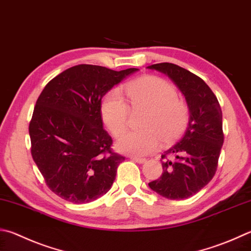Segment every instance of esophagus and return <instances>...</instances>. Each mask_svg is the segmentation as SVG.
I'll use <instances>...</instances> for the list:
<instances>
[{
  "instance_id": "esophagus-1",
  "label": "esophagus",
  "mask_w": 251,
  "mask_h": 251,
  "mask_svg": "<svg viewBox=\"0 0 251 251\" xmlns=\"http://www.w3.org/2000/svg\"><path fill=\"white\" fill-rule=\"evenodd\" d=\"M130 159L137 163H145L146 159L145 158H137V157H130Z\"/></svg>"
}]
</instances>
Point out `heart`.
Instances as JSON below:
<instances>
[{
    "mask_svg": "<svg viewBox=\"0 0 251 251\" xmlns=\"http://www.w3.org/2000/svg\"><path fill=\"white\" fill-rule=\"evenodd\" d=\"M127 97L135 110H148L144 130L127 131L117 140L118 151L141 157L157 150L160 141L172 143L183 134L190 120L186 104L177 99L175 86L158 76H144L127 85ZM129 105L122 91L115 88L105 94L101 103L104 124L114 136L125 130Z\"/></svg>",
    "mask_w": 251,
    "mask_h": 251,
    "instance_id": "obj_1",
    "label": "heart"
}]
</instances>
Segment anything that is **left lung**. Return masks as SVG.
Returning a JSON list of instances; mask_svg holds the SVG:
<instances>
[{
    "mask_svg": "<svg viewBox=\"0 0 251 251\" xmlns=\"http://www.w3.org/2000/svg\"><path fill=\"white\" fill-rule=\"evenodd\" d=\"M147 68L169 76L184 95L190 111L184 135L161 156L162 176L148 185L166 199H188L202 190L216 172L224 143L220 103L209 86L184 68L169 62ZM167 155L174 159L170 161Z\"/></svg>",
    "mask_w": 251,
    "mask_h": 251,
    "instance_id": "left-lung-1",
    "label": "left lung"
}]
</instances>
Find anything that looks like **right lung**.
<instances>
[{
	"label": "right lung",
	"mask_w": 251,
	"mask_h": 251,
	"mask_svg": "<svg viewBox=\"0 0 251 251\" xmlns=\"http://www.w3.org/2000/svg\"><path fill=\"white\" fill-rule=\"evenodd\" d=\"M139 69L71 67L49 81L29 123L31 156L49 189L72 203H89L111 189L125 157L112 151L103 129L102 98Z\"/></svg>",
	"instance_id": "add662e5"
}]
</instances>
